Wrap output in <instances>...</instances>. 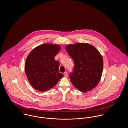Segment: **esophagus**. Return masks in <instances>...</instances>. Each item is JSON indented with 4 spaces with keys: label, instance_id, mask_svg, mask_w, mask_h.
Here are the masks:
<instances>
[{
    "label": "esophagus",
    "instance_id": "obj_1",
    "mask_svg": "<svg viewBox=\"0 0 128 128\" xmlns=\"http://www.w3.org/2000/svg\"><path fill=\"white\" fill-rule=\"evenodd\" d=\"M63 74H64V75L65 77H67V76H68V72H65L64 73H63Z\"/></svg>",
    "mask_w": 128,
    "mask_h": 128
}]
</instances>
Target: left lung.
<instances>
[{"mask_svg":"<svg viewBox=\"0 0 128 128\" xmlns=\"http://www.w3.org/2000/svg\"><path fill=\"white\" fill-rule=\"evenodd\" d=\"M65 48L74 63L73 72L69 74L72 84L83 92L94 88L103 72V60L100 52L87 43L70 44Z\"/></svg>","mask_w":128,"mask_h":128,"instance_id":"left-lung-1","label":"left lung"}]
</instances>
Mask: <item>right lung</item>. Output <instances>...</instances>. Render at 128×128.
<instances>
[{
  "label": "right lung",
  "instance_id": "right-lung-1",
  "mask_svg": "<svg viewBox=\"0 0 128 128\" xmlns=\"http://www.w3.org/2000/svg\"><path fill=\"white\" fill-rule=\"evenodd\" d=\"M60 48V45L44 44L34 49L27 56L25 72L35 89L42 92L49 90L63 77L59 72L60 63L54 58Z\"/></svg>",
  "mask_w": 128,
  "mask_h": 128
}]
</instances>
